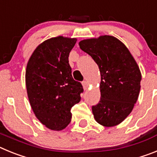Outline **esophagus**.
I'll return each instance as SVG.
<instances>
[{
	"instance_id": "esophagus-1",
	"label": "esophagus",
	"mask_w": 157,
	"mask_h": 157,
	"mask_svg": "<svg viewBox=\"0 0 157 157\" xmlns=\"http://www.w3.org/2000/svg\"><path fill=\"white\" fill-rule=\"evenodd\" d=\"M82 86H83V89L85 90H86L87 89L89 88V83L87 82V81H83L82 82Z\"/></svg>"
}]
</instances>
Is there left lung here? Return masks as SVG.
Segmentation results:
<instances>
[{
    "label": "left lung",
    "instance_id": "obj_1",
    "mask_svg": "<svg viewBox=\"0 0 157 157\" xmlns=\"http://www.w3.org/2000/svg\"><path fill=\"white\" fill-rule=\"evenodd\" d=\"M82 50L88 53L101 72V99L92 107L96 121L113 127L129 116L140 92L141 75L128 48L109 35L82 40Z\"/></svg>",
    "mask_w": 157,
    "mask_h": 157
}]
</instances>
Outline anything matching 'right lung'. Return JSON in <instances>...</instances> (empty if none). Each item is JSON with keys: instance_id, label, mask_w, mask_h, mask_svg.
Listing matches in <instances>:
<instances>
[{"instance_id": "1", "label": "right lung", "mask_w": 157, "mask_h": 157, "mask_svg": "<svg viewBox=\"0 0 157 157\" xmlns=\"http://www.w3.org/2000/svg\"><path fill=\"white\" fill-rule=\"evenodd\" d=\"M75 38L59 36L42 42L26 70L27 95L33 112L43 125L61 130L70 123L71 109L81 100V82L72 78L68 56Z\"/></svg>"}]
</instances>
